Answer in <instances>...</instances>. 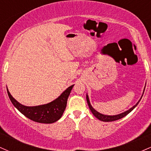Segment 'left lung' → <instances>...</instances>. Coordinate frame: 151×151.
<instances>
[{
    "instance_id": "1",
    "label": "left lung",
    "mask_w": 151,
    "mask_h": 151,
    "mask_svg": "<svg viewBox=\"0 0 151 151\" xmlns=\"http://www.w3.org/2000/svg\"><path fill=\"white\" fill-rule=\"evenodd\" d=\"M144 91H145V89L143 90V93H144ZM143 95H142V96H143ZM141 96V98H142ZM141 98L140 99V100L137 102V104L136 105H134L132 108H131L129 110L126 111L125 112H123V113L121 114H117V115H114V116H109V115H104V114H100L97 111L95 110L93 108L92 106H91V104H90V101H89V96H88V95L86 94V101H87V104L88 105H89V107L90 109V110H91V111L92 112V114H93V116H94L95 117L97 118L98 119H99L100 121H105V122H109V121H116V120H119V119H122L123 117L126 116L127 114H129L130 112L131 111H133V109L135 108V107L138 104V103H139V101H141Z\"/></svg>"
}]
</instances>
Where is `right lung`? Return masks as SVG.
Here are the masks:
<instances>
[{
  "label": "right lung",
  "instance_id": "add662e5",
  "mask_svg": "<svg viewBox=\"0 0 151 151\" xmlns=\"http://www.w3.org/2000/svg\"><path fill=\"white\" fill-rule=\"evenodd\" d=\"M74 85V84H72V86H69L58 98L54 101L46 104L35 106H26L21 104L12 96L8 89L7 91L13 106L26 117L37 123L52 124L62 117L67 106V99L70 96Z\"/></svg>",
  "mask_w": 151,
  "mask_h": 151
}]
</instances>
